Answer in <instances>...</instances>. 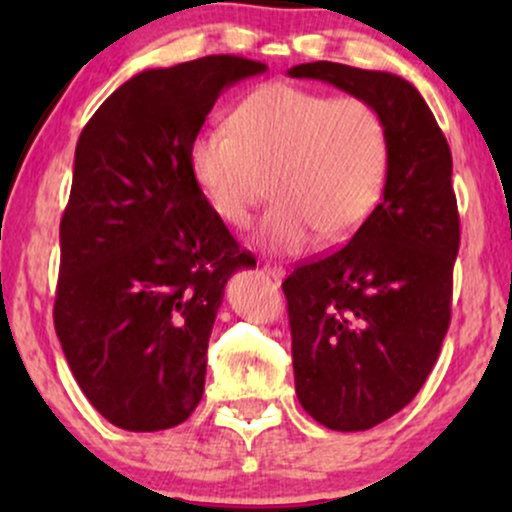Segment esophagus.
Segmentation results:
<instances>
[{
  "label": "esophagus",
  "instance_id": "obj_1",
  "mask_svg": "<svg viewBox=\"0 0 512 512\" xmlns=\"http://www.w3.org/2000/svg\"><path fill=\"white\" fill-rule=\"evenodd\" d=\"M262 272L267 274V276H272L274 281H281L286 276V269L281 267V264H272V262H267V264H262Z\"/></svg>",
  "mask_w": 512,
  "mask_h": 512
}]
</instances>
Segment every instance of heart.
I'll return each instance as SVG.
<instances>
[{
	"mask_svg": "<svg viewBox=\"0 0 512 512\" xmlns=\"http://www.w3.org/2000/svg\"><path fill=\"white\" fill-rule=\"evenodd\" d=\"M187 161L209 207L233 228L248 226L272 192L260 240L296 252L315 233L344 240L370 219L385 190L390 132L363 98L274 81L233 108L231 127L197 132Z\"/></svg>",
	"mask_w": 512,
	"mask_h": 512,
	"instance_id": "heart-1",
	"label": "heart"
}]
</instances>
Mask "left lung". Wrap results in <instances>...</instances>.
I'll return each mask as SVG.
<instances>
[{
	"mask_svg": "<svg viewBox=\"0 0 512 512\" xmlns=\"http://www.w3.org/2000/svg\"><path fill=\"white\" fill-rule=\"evenodd\" d=\"M289 76L373 103L390 132L383 199L370 219L281 284L298 402L332 431H368L416 397L450 327L460 250L450 146L402 76L337 62L298 64Z\"/></svg>",
	"mask_w": 512,
	"mask_h": 512,
	"instance_id": "1",
	"label": "left lung"
}]
</instances>
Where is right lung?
Masks as SVG:
<instances>
[{"label":"right lung","instance_id":"obj_1","mask_svg":"<svg viewBox=\"0 0 512 512\" xmlns=\"http://www.w3.org/2000/svg\"><path fill=\"white\" fill-rule=\"evenodd\" d=\"M264 69L236 55L146 69L76 144L55 330L88 402L117 428H173L202 399L223 289L255 257L209 207L187 151L223 88Z\"/></svg>","mask_w":512,"mask_h":512}]
</instances>
